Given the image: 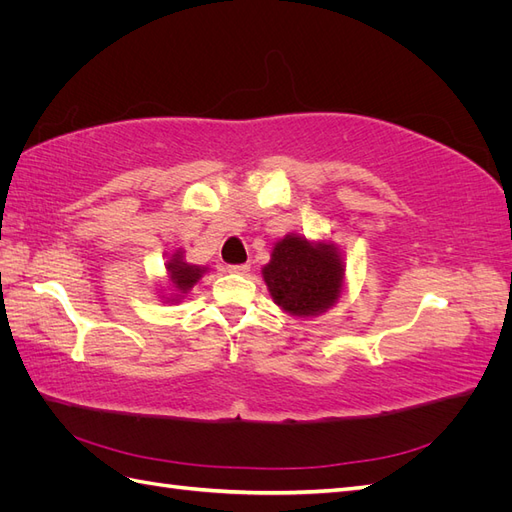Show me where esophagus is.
<instances>
[{"instance_id": "esophagus-1", "label": "esophagus", "mask_w": 512, "mask_h": 512, "mask_svg": "<svg viewBox=\"0 0 512 512\" xmlns=\"http://www.w3.org/2000/svg\"><path fill=\"white\" fill-rule=\"evenodd\" d=\"M228 271L237 273V275H247V271H250V265H247V262H245V265H230Z\"/></svg>"}]
</instances>
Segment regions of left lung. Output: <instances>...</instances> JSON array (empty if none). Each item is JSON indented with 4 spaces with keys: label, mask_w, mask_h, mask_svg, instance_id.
Wrapping results in <instances>:
<instances>
[{
    "label": "left lung",
    "mask_w": 512,
    "mask_h": 512,
    "mask_svg": "<svg viewBox=\"0 0 512 512\" xmlns=\"http://www.w3.org/2000/svg\"><path fill=\"white\" fill-rule=\"evenodd\" d=\"M273 303L294 318H314L339 303L346 290V262L329 239L309 241L290 232L277 241L262 267Z\"/></svg>",
    "instance_id": "8db88e82"
}]
</instances>
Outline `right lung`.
<instances>
[{
  "label": "right lung",
  "instance_id": "add662e5",
  "mask_svg": "<svg viewBox=\"0 0 512 512\" xmlns=\"http://www.w3.org/2000/svg\"><path fill=\"white\" fill-rule=\"evenodd\" d=\"M164 267H166L168 282H166V288L164 286L160 288L162 303H181L198 284L200 277L209 271V267L192 265V262L185 260V252L181 247L168 256Z\"/></svg>",
  "mask_w": 512,
  "mask_h": 512
}]
</instances>
